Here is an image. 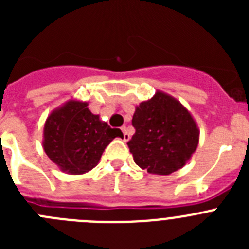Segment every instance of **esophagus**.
I'll use <instances>...</instances> for the list:
<instances>
[{
	"mask_svg": "<svg viewBox=\"0 0 249 249\" xmlns=\"http://www.w3.org/2000/svg\"><path fill=\"white\" fill-rule=\"evenodd\" d=\"M121 129H122V132H123V141H124V142H128L129 138H131V136H129V133L127 132L126 126H123Z\"/></svg>",
	"mask_w": 249,
	"mask_h": 249,
	"instance_id": "34e87169",
	"label": "esophagus"
}]
</instances>
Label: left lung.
Instances as JSON below:
<instances>
[{"label": "left lung", "mask_w": 249, "mask_h": 249, "mask_svg": "<svg viewBox=\"0 0 249 249\" xmlns=\"http://www.w3.org/2000/svg\"><path fill=\"white\" fill-rule=\"evenodd\" d=\"M136 133L128 147L138 167L167 176L181 169L198 147L199 129L188 109L175 97L157 91L136 107Z\"/></svg>", "instance_id": "1"}]
</instances>
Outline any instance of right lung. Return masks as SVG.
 Wrapping results in <instances>:
<instances>
[{"label":"right lung","mask_w":249,"mask_h":249,"mask_svg":"<svg viewBox=\"0 0 249 249\" xmlns=\"http://www.w3.org/2000/svg\"><path fill=\"white\" fill-rule=\"evenodd\" d=\"M87 106L72 98L51 112L43 127L46 155L68 175L89 172L113 138L123 137L120 128H111Z\"/></svg>","instance_id":"1"}]
</instances>
